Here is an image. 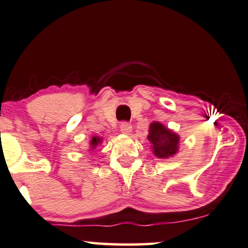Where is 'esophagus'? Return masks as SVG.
Returning <instances> with one entry per match:
<instances>
[{
	"instance_id": "1",
	"label": "esophagus",
	"mask_w": 248,
	"mask_h": 248,
	"mask_svg": "<svg viewBox=\"0 0 248 248\" xmlns=\"http://www.w3.org/2000/svg\"><path fill=\"white\" fill-rule=\"evenodd\" d=\"M120 130L124 135H129L132 131V125L128 123H123L120 124Z\"/></svg>"
}]
</instances>
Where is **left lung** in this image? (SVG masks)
<instances>
[{
  "instance_id": "8db88e82",
  "label": "left lung",
  "mask_w": 248,
  "mask_h": 248,
  "mask_svg": "<svg viewBox=\"0 0 248 248\" xmlns=\"http://www.w3.org/2000/svg\"><path fill=\"white\" fill-rule=\"evenodd\" d=\"M147 139L151 141L153 153L156 157L169 158L179 151L180 137L163 124L155 121L149 125Z\"/></svg>"
}]
</instances>
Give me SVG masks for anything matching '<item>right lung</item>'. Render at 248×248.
I'll use <instances>...</instances> for the list:
<instances>
[{
  "label": "right lung",
  "instance_id": "add662e5",
  "mask_svg": "<svg viewBox=\"0 0 248 248\" xmlns=\"http://www.w3.org/2000/svg\"><path fill=\"white\" fill-rule=\"evenodd\" d=\"M101 142H102V138L101 137H97V136H93L92 137V139H91V141H90V146H91V149H95V147L99 144H101Z\"/></svg>",
  "mask_w": 248,
  "mask_h": 248
}]
</instances>
